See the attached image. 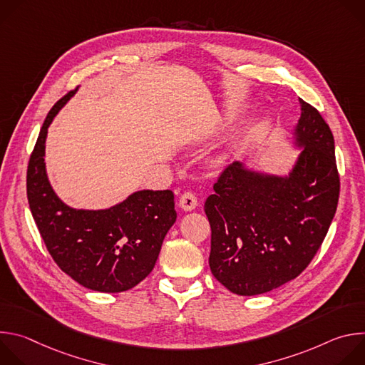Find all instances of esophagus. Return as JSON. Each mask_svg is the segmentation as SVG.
I'll use <instances>...</instances> for the list:
<instances>
[{
	"mask_svg": "<svg viewBox=\"0 0 365 365\" xmlns=\"http://www.w3.org/2000/svg\"><path fill=\"white\" fill-rule=\"evenodd\" d=\"M197 206V199L192 192H185L179 199V207L182 211L190 212Z\"/></svg>",
	"mask_w": 365,
	"mask_h": 365,
	"instance_id": "obj_1",
	"label": "esophagus"
}]
</instances>
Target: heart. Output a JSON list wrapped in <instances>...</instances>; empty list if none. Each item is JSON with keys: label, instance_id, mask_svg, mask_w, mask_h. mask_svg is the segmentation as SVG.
Returning a JSON list of instances; mask_svg holds the SVG:
<instances>
[{"label": "heart", "instance_id": "heart-1", "mask_svg": "<svg viewBox=\"0 0 365 365\" xmlns=\"http://www.w3.org/2000/svg\"><path fill=\"white\" fill-rule=\"evenodd\" d=\"M225 159H227V154H225V153H218V154H215L214 158L211 159L212 168H220V166L225 162Z\"/></svg>", "mask_w": 365, "mask_h": 365}]
</instances>
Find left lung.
<instances>
[{
  "label": "left lung",
  "mask_w": 365,
  "mask_h": 365,
  "mask_svg": "<svg viewBox=\"0 0 365 365\" xmlns=\"http://www.w3.org/2000/svg\"><path fill=\"white\" fill-rule=\"evenodd\" d=\"M292 130L297 158L286 173L232 163L205 202L211 224L210 267L240 296L267 293L296 279L334 220L339 176L328 124L303 99Z\"/></svg>",
  "instance_id": "left-lung-1"
}]
</instances>
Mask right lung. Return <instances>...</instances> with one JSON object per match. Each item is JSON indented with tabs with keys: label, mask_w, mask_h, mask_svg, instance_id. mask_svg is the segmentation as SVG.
<instances>
[{
	"label": "right lung",
	"mask_w": 365,
	"mask_h": 365,
	"mask_svg": "<svg viewBox=\"0 0 365 365\" xmlns=\"http://www.w3.org/2000/svg\"><path fill=\"white\" fill-rule=\"evenodd\" d=\"M78 91V89H76ZM69 92L47 114L27 169V197L38 232L56 264L81 286L120 293L153 270L163 240L176 222L172 190L143 189L103 210L65 203L46 170V138Z\"/></svg>",
	"instance_id": "1"
}]
</instances>
